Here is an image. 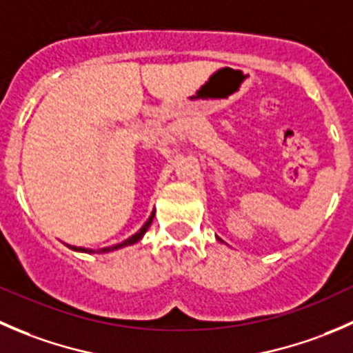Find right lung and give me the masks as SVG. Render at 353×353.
Returning <instances> with one entry per match:
<instances>
[{"mask_svg": "<svg viewBox=\"0 0 353 353\" xmlns=\"http://www.w3.org/2000/svg\"><path fill=\"white\" fill-rule=\"evenodd\" d=\"M152 219H154V212H152L151 214V218L148 219V221H145V225L142 226L141 230H139L137 233H135V235H132L130 239H127L125 240V242H121V243H118V245H113V247H104V249H99L97 250V252H110V250H114V249H120V247H127V245H132V243H135V242H139V240L142 239V235H144L145 232H148V228L149 226H151V223H152ZM70 249L72 250H77V252H96V250H90V249H83V247H73V245H68Z\"/></svg>", "mask_w": 353, "mask_h": 353, "instance_id": "1", "label": "right lung"}]
</instances>
